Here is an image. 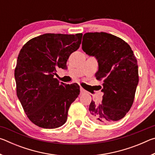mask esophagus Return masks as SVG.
<instances>
[{
  "label": "esophagus",
  "instance_id": "34e87169",
  "mask_svg": "<svg viewBox=\"0 0 155 155\" xmlns=\"http://www.w3.org/2000/svg\"><path fill=\"white\" fill-rule=\"evenodd\" d=\"M80 91H81V94H83L86 93V91L84 90V89L82 87H80Z\"/></svg>",
  "mask_w": 155,
  "mask_h": 155
}]
</instances>
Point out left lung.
Segmentation results:
<instances>
[{
    "label": "left lung",
    "mask_w": 155,
    "mask_h": 155,
    "mask_svg": "<svg viewBox=\"0 0 155 155\" xmlns=\"http://www.w3.org/2000/svg\"><path fill=\"white\" fill-rule=\"evenodd\" d=\"M82 49L98 64L96 78L103 82L101 103L91 101V119L102 124L123 118L134 101L139 82L138 65L133 51L122 39L110 33H85Z\"/></svg>",
    "instance_id": "left-lung-1"
}]
</instances>
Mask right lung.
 Instances as JSON below:
<instances>
[{
	"label": "right lung",
	"mask_w": 155,
	"mask_h": 155,
	"mask_svg": "<svg viewBox=\"0 0 155 155\" xmlns=\"http://www.w3.org/2000/svg\"><path fill=\"white\" fill-rule=\"evenodd\" d=\"M82 33H46L27 41L18 54L15 69L17 96L31 122L56 128L66 122L69 107L80 93L77 83L66 85L54 78L66 69L69 56L79 48Z\"/></svg>",
	"instance_id": "obj_1"
}]
</instances>
